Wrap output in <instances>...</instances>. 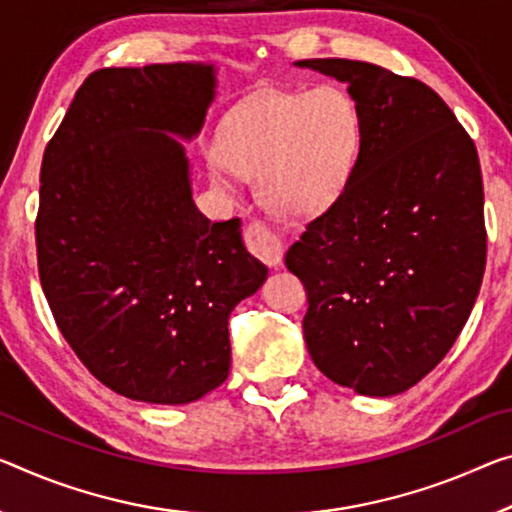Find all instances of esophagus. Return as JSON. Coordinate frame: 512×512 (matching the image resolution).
Segmentation results:
<instances>
[{
  "instance_id": "34e87169",
  "label": "esophagus",
  "mask_w": 512,
  "mask_h": 512,
  "mask_svg": "<svg viewBox=\"0 0 512 512\" xmlns=\"http://www.w3.org/2000/svg\"><path fill=\"white\" fill-rule=\"evenodd\" d=\"M245 245L258 261L270 267H279L283 263V245L263 222H251L245 229Z\"/></svg>"
}]
</instances>
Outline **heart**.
Instances as JSON below:
<instances>
[{
	"label": "heart",
	"mask_w": 512,
	"mask_h": 512,
	"mask_svg": "<svg viewBox=\"0 0 512 512\" xmlns=\"http://www.w3.org/2000/svg\"><path fill=\"white\" fill-rule=\"evenodd\" d=\"M361 146L359 109L338 86L274 91L233 109L219 151L208 155L212 183L231 192L258 176V194L288 217L322 212L343 194Z\"/></svg>",
	"instance_id": "obj_1"
}]
</instances>
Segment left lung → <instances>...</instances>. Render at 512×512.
I'll use <instances>...</instances> for the list:
<instances>
[{"instance_id":"left-lung-1","label":"left lung","mask_w":512,"mask_h":512,"mask_svg":"<svg viewBox=\"0 0 512 512\" xmlns=\"http://www.w3.org/2000/svg\"><path fill=\"white\" fill-rule=\"evenodd\" d=\"M295 66L348 84L361 119L348 187L286 254L309 297L306 348L341 387L396 396L446 357L481 290L476 146L414 77L350 59Z\"/></svg>"}]
</instances>
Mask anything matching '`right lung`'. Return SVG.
Masks as SVG:
<instances>
[{"instance_id":"obj_1","label":"right lung","mask_w":512,"mask_h":512,"mask_svg":"<svg viewBox=\"0 0 512 512\" xmlns=\"http://www.w3.org/2000/svg\"><path fill=\"white\" fill-rule=\"evenodd\" d=\"M201 61L102 68L45 148L36 249L52 316L82 364L125 398L185 405L231 368L229 316L267 279L240 219L192 199V141L215 100Z\"/></svg>"}]
</instances>
